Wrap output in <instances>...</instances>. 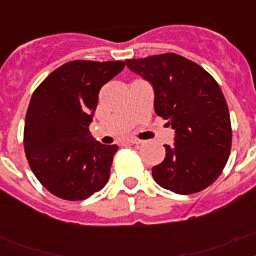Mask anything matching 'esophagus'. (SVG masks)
<instances>
[{"label": "esophagus", "instance_id": "34e87169", "mask_svg": "<svg viewBox=\"0 0 256 256\" xmlns=\"http://www.w3.org/2000/svg\"><path fill=\"white\" fill-rule=\"evenodd\" d=\"M126 142H128V144H140V140H134V138H130V140H128Z\"/></svg>", "mask_w": 256, "mask_h": 256}]
</instances>
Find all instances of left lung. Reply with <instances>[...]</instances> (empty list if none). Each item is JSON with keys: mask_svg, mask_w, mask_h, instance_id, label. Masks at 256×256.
I'll use <instances>...</instances> for the list:
<instances>
[{"mask_svg": "<svg viewBox=\"0 0 256 256\" xmlns=\"http://www.w3.org/2000/svg\"><path fill=\"white\" fill-rule=\"evenodd\" d=\"M126 65L152 86L154 110L175 132L174 144H164V162L152 168L154 180L176 194L204 190L231 150L230 112L216 81L174 53L126 60Z\"/></svg>", "mask_w": 256, "mask_h": 256, "instance_id": "left-lung-1", "label": "left lung"}]
</instances>
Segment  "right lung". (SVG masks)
<instances>
[{"instance_id": "right-lung-1", "label": "right lung", "mask_w": 256, "mask_h": 256, "mask_svg": "<svg viewBox=\"0 0 256 256\" xmlns=\"http://www.w3.org/2000/svg\"><path fill=\"white\" fill-rule=\"evenodd\" d=\"M124 68L122 61H72L36 88L25 120L24 146L30 168L58 198L84 200L104 188L116 144L88 132L100 88Z\"/></svg>"}]
</instances>
